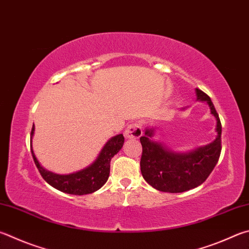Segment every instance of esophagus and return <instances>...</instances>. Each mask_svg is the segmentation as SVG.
<instances>
[{
	"label": "esophagus",
	"mask_w": 249,
	"mask_h": 249,
	"mask_svg": "<svg viewBox=\"0 0 249 249\" xmlns=\"http://www.w3.org/2000/svg\"><path fill=\"white\" fill-rule=\"evenodd\" d=\"M125 137L128 139H138L142 135V125L140 122H135L128 125L125 130Z\"/></svg>",
	"instance_id": "34e87169"
}]
</instances>
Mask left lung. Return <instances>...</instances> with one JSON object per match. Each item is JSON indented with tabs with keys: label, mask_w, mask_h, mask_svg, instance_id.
I'll list each match as a JSON object with an SVG mask.
<instances>
[{
	"label": "left lung",
	"mask_w": 249,
	"mask_h": 249,
	"mask_svg": "<svg viewBox=\"0 0 249 249\" xmlns=\"http://www.w3.org/2000/svg\"><path fill=\"white\" fill-rule=\"evenodd\" d=\"M197 100L206 101L216 120V138L207 146L195 150L176 153L161 142L152 140L155 129L147 128L140 137L142 155L140 171L146 182L153 188L166 193H183L201 185L214 169L221 153L222 126L210 97L196 89Z\"/></svg>",
	"instance_id": "8db88e82"
}]
</instances>
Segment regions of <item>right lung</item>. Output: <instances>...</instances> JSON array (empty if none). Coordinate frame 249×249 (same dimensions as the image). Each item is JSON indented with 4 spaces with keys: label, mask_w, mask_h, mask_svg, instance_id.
Segmentation results:
<instances>
[{
    "label": "right lung",
    "mask_w": 249,
    "mask_h": 249,
    "mask_svg": "<svg viewBox=\"0 0 249 249\" xmlns=\"http://www.w3.org/2000/svg\"><path fill=\"white\" fill-rule=\"evenodd\" d=\"M35 125L31 129L30 136H34ZM124 143V136L122 134L116 135L107 142L105 147L102 148L100 155L98 156L96 161L91 165L76 173L60 175L53 172H50L40 165L39 161L36 158L33 148H31V155H33L35 164L40 172V174L48 184L52 187L58 189L63 193L71 194V195H87L100 189L107 183L110 175V163L111 159L117 152L121 150ZM31 146V142H30Z\"/></svg>",
    "instance_id": "right-lung-1"
}]
</instances>
